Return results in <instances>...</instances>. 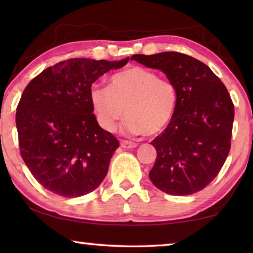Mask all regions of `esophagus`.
<instances>
[{
    "label": "esophagus",
    "instance_id": "esophagus-1",
    "mask_svg": "<svg viewBox=\"0 0 253 253\" xmlns=\"http://www.w3.org/2000/svg\"><path fill=\"white\" fill-rule=\"evenodd\" d=\"M121 146L123 148H135L137 146V144L134 142H130V140H122L121 142Z\"/></svg>",
    "mask_w": 253,
    "mask_h": 253
}]
</instances>
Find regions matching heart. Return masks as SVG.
Masks as SVG:
<instances>
[{
	"label": "heart",
	"mask_w": 253,
	"mask_h": 253,
	"mask_svg": "<svg viewBox=\"0 0 253 253\" xmlns=\"http://www.w3.org/2000/svg\"><path fill=\"white\" fill-rule=\"evenodd\" d=\"M99 125L107 131L123 129L147 136L161 132L172 121L177 106V90L168 79L142 67H131L110 77L108 88L93 85L89 92Z\"/></svg>",
	"instance_id": "b5f03b06"
}]
</instances>
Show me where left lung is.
<instances>
[{
    "mask_svg": "<svg viewBox=\"0 0 253 253\" xmlns=\"http://www.w3.org/2000/svg\"><path fill=\"white\" fill-rule=\"evenodd\" d=\"M130 60L161 70L177 90L172 121L151 143L157 156L149 178L168 194L196 193L216 176L230 152L234 107L229 92L207 65L190 55L170 51Z\"/></svg>",
    "mask_w": 253,
    "mask_h": 253,
    "instance_id": "left-lung-1",
    "label": "left lung"
}]
</instances>
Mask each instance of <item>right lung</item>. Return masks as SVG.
<instances>
[{"label":"right lung","instance_id":"1","mask_svg":"<svg viewBox=\"0 0 253 253\" xmlns=\"http://www.w3.org/2000/svg\"><path fill=\"white\" fill-rule=\"evenodd\" d=\"M128 60H65L24 89L15 116L21 156L48 191L79 198L104 181L119 143L98 125L89 92L99 77Z\"/></svg>","mask_w":253,"mask_h":253}]
</instances>
